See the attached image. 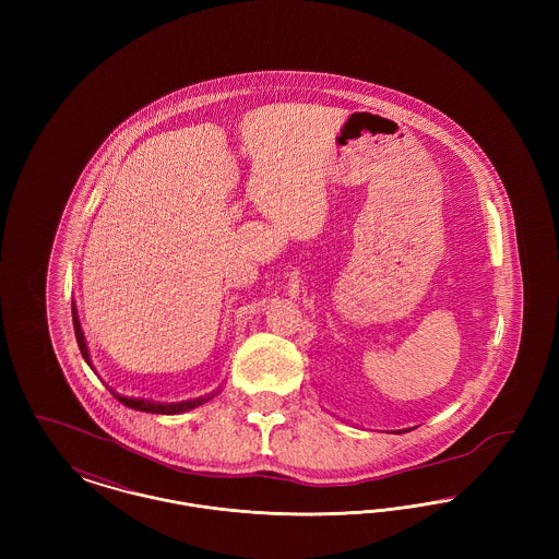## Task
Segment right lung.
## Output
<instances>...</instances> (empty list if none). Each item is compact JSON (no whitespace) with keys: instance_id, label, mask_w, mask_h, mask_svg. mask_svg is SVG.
<instances>
[{"instance_id":"right-lung-1","label":"right lung","mask_w":559,"mask_h":559,"mask_svg":"<svg viewBox=\"0 0 559 559\" xmlns=\"http://www.w3.org/2000/svg\"><path fill=\"white\" fill-rule=\"evenodd\" d=\"M71 310H73V326H75V337H78V346H80L81 356H83V360L92 367L90 354H87V346H85V337H83V331H81L80 317H78L75 304L71 306ZM215 394H217V392H215ZM215 394L212 392V394H205V396H199V399L182 400V402H153V400L128 399V396H121V394H115V392H112L115 399L119 400L121 404L130 406L133 411L157 413V415H178V413H187V411H192V408L205 404V402L212 400Z\"/></svg>"}]
</instances>
